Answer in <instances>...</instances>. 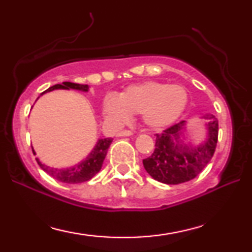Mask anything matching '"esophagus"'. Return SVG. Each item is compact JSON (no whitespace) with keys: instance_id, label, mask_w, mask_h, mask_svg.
Instances as JSON below:
<instances>
[{"instance_id":"1","label":"esophagus","mask_w":252,"mask_h":252,"mask_svg":"<svg viewBox=\"0 0 252 252\" xmlns=\"http://www.w3.org/2000/svg\"><path fill=\"white\" fill-rule=\"evenodd\" d=\"M133 133L130 132V130H120V132H118V134H117V136H132Z\"/></svg>"}]
</instances>
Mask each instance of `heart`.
Returning <instances> with one entry per match:
<instances>
[{"label":"heart","instance_id":"obj_1","mask_svg":"<svg viewBox=\"0 0 252 252\" xmlns=\"http://www.w3.org/2000/svg\"><path fill=\"white\" fill-rule=\"evenodd\" d=\"M187 103L188 94L182 86L146 81L128 86L118 97L108 94L103 99L102 110L105 119L113 125H124L132 115L141 113L144 125L160 129L177 122Z\"/></svg>","mask_w":252,"mask_h":252}]
</instances>
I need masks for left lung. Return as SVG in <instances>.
I'll return each mask as SVG.
<instances>
[{
	"label": "left lung",
	"instance_id": "1",
	"mask_svg": "<svg viewBox=\"0 0 252 252\" xmlns=\"http://www.w3.org/2000/svg\"><path fill=\"white\" fill-rule=\"evenodd\" d=\"M206 137L202 143L185 142V120L156 134L155 151L143 159V166L155 180L166 185H179L197 177L209 164L218 141V120L213 115L203 116Z\"/></svg>",
	"mask_w": 252,
	"mask_h": 252
}]
</instances>
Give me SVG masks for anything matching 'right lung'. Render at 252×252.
Listing matches in <instances>:
<instances>
[{
	"label": "right lung",
	"instance_id": "1",
	"mask_svg": "<svg viewBox=\"0 0 252 252\" xmlns=\"http://www.w3.org/2000/svg\"><path fill=\"white\" fill-rule=\"evenodd\" d=\"M55 89H74V91H80L87 93L89 91L88 85H80V84H73V82H63L61 85H55L53 87L48 88L46 92H43L42 94L46 93L53 92ZM39 98V97H37ZM112 142L111 137H105V139H98L97 143L95 144V147L93 148V150L88 154V156L85 158L84 160H81L80 163L73 165L71 167L66 168H56V167H50L47 166L41 163L39 158H36L37 164L40 165V167L42 168L44 172H47L50 177H53L56 180L61 182H65V184H81V182H86L96 175L102 168L103 161L108 153V149L110 144ZM33 149V148H32ZM33 154L35 155V151L33 149Z\"/></svg>",
	"mask_w": 252,
	"mask_h": 252
}]
</instances>
